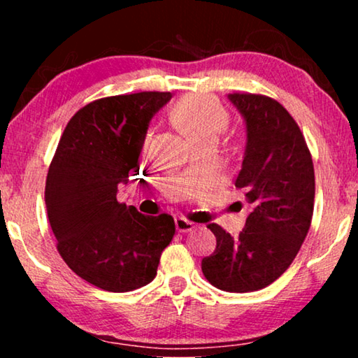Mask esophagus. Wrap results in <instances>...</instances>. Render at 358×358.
<instances>
[{
    "label": "esophagus",
    "mask_w": 358,
    "mask_h": 358,
    "mask_svg": "<svg viewBox=\"0 0 358 358\" xmlns=\"http://www.w3.org/2000/svg\"><path fill=\"white\" fill-rule=\"evenodd\" d=\"M175 227H177L178 232L185 234V232H189V230L194 229V222L187 221L186 217L178 216V217H175Z\"/></svg>",
    "instance_id": "obj_1"
}]
</instances>
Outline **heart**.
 Wrapping results in <instances>:
<instances>
[{
	"instance_id": "1",
	"label": "heart",
	"mask_w": 358,
	"mask_h": 358,
	"mask_svg": "<svg viewBox=\"0 0 358 358\" xmlns=\"http://www.w3.org/2000/svg\"><path fill=\"white\" fill-rule=\"evenodd\" d=\"M227 112L220 102L207 94H189L172 110V121L194 143L216 141L226 129Z\"/></svg>"
}]
</instances>
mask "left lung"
<instances>
[{
  "mask_svg": "<svg viewBox=\"0 0 358 358\" xmlns=\"http://www.w3.org/2000/svg\"><path fill=\"white\" fill-rule=\"evenodd\" d=\"M229 101L245 121L246 145L235 186L250 211L238 237L208 224L216 250L202 271L226 292H254L276 281L292 264L311 226L314 166L299 124L280 102L234 93Z\"/></svg>",
  "mask_w": 358,
  "mask_h": 358,
  "instance_id": "left-lung-1",
  "label": "left lung"
}]
</instances>
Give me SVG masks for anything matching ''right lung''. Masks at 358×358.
<instances>
[{
  "label": "right lung",
  "instance_id": "right-lung-1",
  "mask_svg": "<svg viewBox=\"0 0 358 358\" xmlns=\"http://www.w3.org/2000/svg\"><path fill=\"white\" fill-rule=\"evenodd\" d=\"M172 93L110 96L80 108L59 138L45 181V207L58 252L82 280L129 292L155 280L175 234L173 217L145 216L117 201L138 173L151 118Z\"/></svg>",
  "mask_w": 358,
  "mask_h": 358
}]
</instances>
